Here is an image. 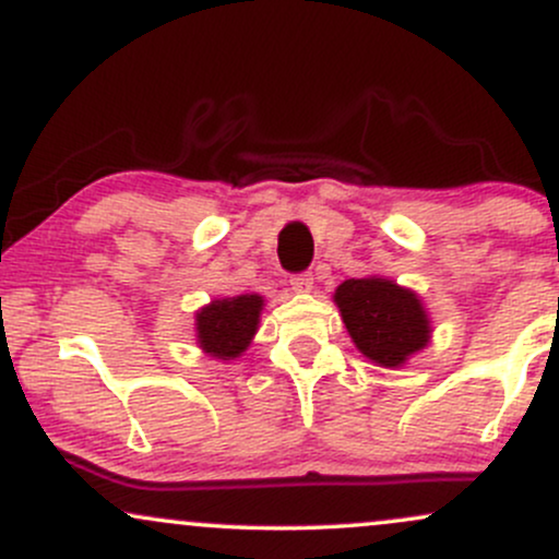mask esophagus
<instances>
[{
    "label": "esophagus",
    "mask_w": 559,
    "mask_h": 559,
    "mask_svg": "<svg viewBox=\"0 0 559 559\" xmlns=\"http://www.w3.org/2000/svg\"><path fill=\"white\" fill-rule=\"evenodd\" d=\"M290 285H293V290H296V293H311V287H313V274H311V272L293 274Z\"/></svg>",
    "instance_id": "34e87169"
}]
</instances>
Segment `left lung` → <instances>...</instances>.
Listing matches in <instances>:
<instances>
[{
  "mask_svg": "<svg viewBox=\"0 0 559 559\" xmlns=\"http://www.w3.org/2000/svg\"><path fill=\"white\" fill-rule=\"evenodd\" d=\"M335 304L356 348L382 367H399L428 343L423 304L391 280H346L335 290Z\"/></svg>",
  "mask_w": 559,
  "mask_h": 559,
  "instance_id": "obj_1",
  "label": "left lung"
}]
</instances>
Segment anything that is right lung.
I'll use <instances>...</instances> for the list:
<instances>
[{
    "label": "right lung",
    "instance_id": "right-lung-1",
    "mask_svg": "<svg viewBox=\"0 0 559 559\" xmlns=\"http://www.w3.org/2000/svg\"><path fill=\"white\" fill-rule=\"evenodd\" d=\"M261 296H237L213 300L198 313L200 346L218 359H235L248 348L250 337L259 330Z\"/></svg>",
    "mask_w": 559,
    "mask_h": 559
}]
</instances>
